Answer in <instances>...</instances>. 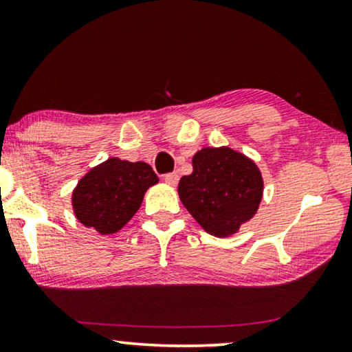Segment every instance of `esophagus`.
I'll return each mask as SVG.
<instances>
[{
    "mask_svg": "<svg viewBox=\"0 0 352 352\" xmlns=\"http://www.w3.org/2000/svg\"><path fill=\"white\" fill-rule=\"evenodd\" d=\"M177 181H179V176L176 173H170V175H165V182L168 186H176Z\"/></svg>",
    "mask_w": 352,
    "mask_h": 352,
    "instance_id": "esophagus-1",
    "label": "esophagus"
}]
</instances>
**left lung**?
I'll return each instance as SVG.
<instances>
[{"label": "left lung", "mask_w": 352, "mask_h": 352, "mask_svg": "<svg viewBox=\"0 0 352 352\" xmlns=\"http://www.w3.org/2000/svg\"><path fill=\"white\" fill-rule=\"evenodd\" d=\"M192 168L177 186L182 205L205 232L219 239L237 234L263 199L256 163L230 147H204L192 158Z\"/></svg>", "instance_id": "left-lung-1"}]
</instances>
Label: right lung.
<instances>
[{
	"instance_id": "add662e5",
	"label": "right lung",
	"mask_w": 352,
	"mask_h": 352,
	"mask_svg": "<svg viewBox=\"0 0 352 352\" xmlns=\"http://www.w3.org/2000/svg\"><path fill=\"white\" fill-rule=\"evenodd\" d=\"M158 177L144 162L109 158L91 168L72 192V206L76 219L100 235L115 234L129 223L141 208L148 187Z\"/></svg>"
}]
</instances>
